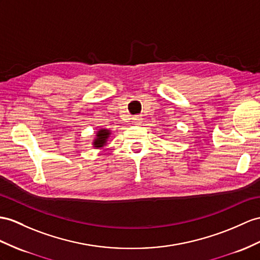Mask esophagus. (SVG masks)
<instances>
[{"instance_id": "1", "label": "esophagus", "mask_w": 260, "mask_h": 260, "mask_svg": "<svg viewBox=\"0 0 260 260\" xmlns=\"http://www.w3.org/2000/svg\"><path fill=\"white\" fill-rule=\"evenodd\" d=\"M132 122H134V124H137V125H140L142 123V117L141 116H134L131 118Z\"/></svg>"}]
</instances>
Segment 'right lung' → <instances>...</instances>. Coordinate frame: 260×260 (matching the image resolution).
I'll use <instances>...</instances> for the list:
<instances>
[{
	"label": "right lung",
	"mask_w": 260,
	"mask_h": 260,
	"mask_svg": "<svg viewBox=\"0 0 260 260\" xmlns=\"http://www.w3.org/2000/svg\"><path fill=\"white\" fill-rule=\"evenodd\" d=\"M109 136H110L109 130H107V129L99 130L98 134H97V139H94V141H93L94 147H96V148L104 147V145L107 142V139L109 138Z\"/></svg>",
	"instance_id": "obj_1"
}]
</instances>
